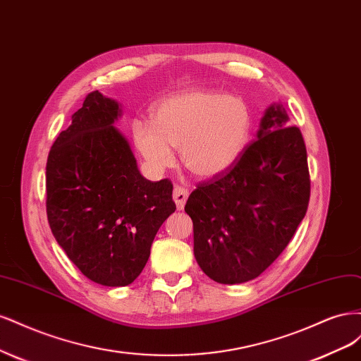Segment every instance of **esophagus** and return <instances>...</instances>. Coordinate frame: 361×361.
Listing matches in <instances>:
<instances>
[{
    "label": "esophagus",
    "instance_id": "obj_1",
    "mask_svg": "<svg viewBox=\"0 0 361 361\" xmlns=\"http://www.w3.org/2000/svg\"><path fill=\"white\" fill-rule=\"evenodd\" d=\"M172 196H173V201H176V204H177L178 210H183L185 201H188L189 190L181 188V185H176V188H173V195Z\"/></svg>",
    "mask_w": 361,
    "mask_h": 361
}]
</instances>
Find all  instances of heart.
Listing matches in <instances>:
<instances>
[{
  "label": "heart",
  "instance_id": "b5f03b06",
  "mask_svg": "<svg viewBox=\"0 0 361 361\" xmlns=\"http://www.w3.org/2000/svg\"><path fill=\"white\" fill-rule=\"evenodd\" d=\"M252 114L246 100L216 90L196 88L161 100L151 121L133 124L135 144L151 169L173 165L172 147L193 176H222L246 148Z\"/></svg>",
  "mask_w": 361,
  "mask_h": 361
}]
</instances>
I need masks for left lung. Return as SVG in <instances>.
<instances>
[{
  "mask_svg": "<svg viewBox=\"0 0 361 361\" xmlns=\"http://www.w3.org/2000/svg\"><path fill=\"white\" fill-rule=\"evenodd\" d=\"M309 197L303 135L274 104L234 166L197 184L184 207L202 271L224 285L258 277L294 237Z\"/></svg>",
  "mask_w": 361,
  "mask_h": 361,
  "instance_id": "left-lung-1",
  "label": "left lung"
}]
</instances>
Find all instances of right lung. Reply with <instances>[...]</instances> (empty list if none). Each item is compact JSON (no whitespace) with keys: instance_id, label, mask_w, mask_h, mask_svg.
<instances>
[{"instance_id":"right-lung-1","label":"right lung","mask_w":361,"mask_h":361,"mask_svg":"<svg viewBox=\"0 0 361 361\" xmlns=\"http://www.w3.org/2000/svg\"><path fill=\"white\" fill-rule=\"evenodd\" d=\"M118 103L92 91L72 115L46 164V214L78 269L103 286L130 285L149 258L161 224L176 212L172 183L141 176L112 126Z\"/></svg>"}]
</instances>
